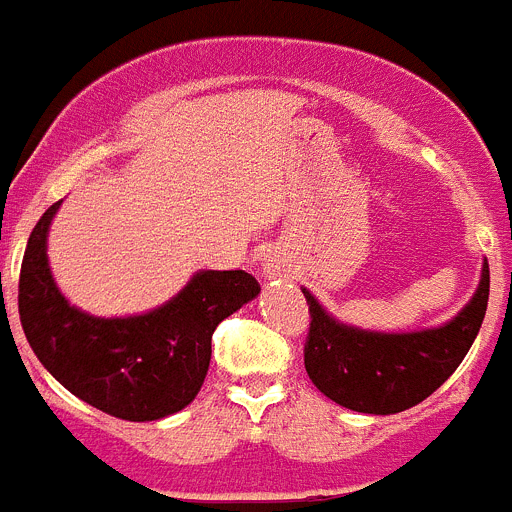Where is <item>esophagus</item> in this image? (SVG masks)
Here are the masks:
<instances>
[{
	"instance_id": "obj_1",
	"label": "esophagus",
	"mask_w": 512,
	"mask_h": 512,
	"mask_svg": "<svg viewBox=\"0 0 512 512\" xmlns=\"http://www.w3.org/2000/svg\"><path fill=\"white\" fill-rule=\"evenodd\" d=\"M266 271H274V269H271V266H266Z\"/></svg>"
}]
</instances>
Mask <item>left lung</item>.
I'll return each instance as SVG.
<instances>
[{
	"label": "left lung",
	"instance_id": "8db88e82",
	"mask_svg": "<svg viewBox=\"0 0 512 512\" xmlns=\"http://www.w3.org/2000/svg\"><path fill=\"white\" fill-rule=\"evenodd\" d=\"M310 305L305 369L312 384L356 413L392 415L413 408L441 387L464 361L485 320L490 266H482L472 302L441 328L418 333H372L333 320L302 289Z\"/></svg>",
	"mask_w": 512,
	"mask_h": 512
}]
</instances>
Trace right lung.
I'll use <instances>...</instances> for the list:
<instances>
[{
  "mask_svg": "<svg viewBox=\"0 0 512 512\" xmlns=\"http://www.w3.org/2000/svg\"><path fill=\"white\" fill-rule=\"evenodd\" d=\"M58 205L30 233L17 307L40 364L92 408L122 420H158L197 397L210 369L212 333L259 295L248 271H200L166 305L133 318H94L58 292L45 238Z\"/></svg>",
  "mask_w": 512,
  "mask_h": 512,
  "instance_id": "right-lung-1",
  "label": "right lung"
}]
</instances>
